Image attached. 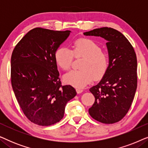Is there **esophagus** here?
<instances>
[{"label": "esophagus", "mask_w": 148, "mask_h": 148, "mask_svg": "<svg viewBox=\"0 0 148 148\" xmlns=\"http://www.w3.org/2000/svg\"><path fill=\"white\" fill-rule=\"evenodd\" d=\"M76 91H77V94H81V93L82 92H83V89H82V88H77L76 89Z\"/></svg>", "instance_id": "1"}]
</instances>
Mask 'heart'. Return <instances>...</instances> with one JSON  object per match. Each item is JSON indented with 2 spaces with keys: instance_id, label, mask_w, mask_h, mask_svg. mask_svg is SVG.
Segmentation results:
<instances>
[{
  "instance_id": "b5f03b06",
  "label": "heart",
  "mask_w": 148,
  "mask_h": 148,
  "mask_svg": "<svg viewBox=\"0 0 148 148\" xmlns=\"http://www.w3.org/2000/svg\"><path fill=\"white\" fill-rule=\"evenodd\" d=\"M73 55L75 57H84L80 69L71 71L64 75L66 84L77 88H83L96 79H100L106 72L108 66V57L102 51L96 42L88 38H80L72 44V50L60 47L56 50L54 59L58 66L63 70L69 69Z\"/></svg>"
}]
</instances>
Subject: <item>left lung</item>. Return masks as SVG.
Instances as JSON below:
<instances>
[{"label":"left lung","mask_w":148,"mask_h":148,"mask_svg":"<svg viewBox=\"0 0 148 148\" xmlns=\"http://www.w3.org/2000/svg\"><path fill=\"white\" fill-rule=\"evenodd\" d=\"M85 36L106 40L108 66L102 79L90 89L95 102L89 114L105 124L121 121L130 108L137 89V57L129 40L120 32L101 27L84 32Z\"/></svg>","instance_id":"obj_1"}]
</instances>
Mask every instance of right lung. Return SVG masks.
<instances>
[{"instance_id":"obj_1","label":"right lung","mask_w":148,"mask_h":148,"mask_svg":"<svg viewBox=\"0 0 148 148\" xmlns=\"http://www.w3.org/2000/svg\"><path fill=\"white\" fill-rule=\"evenodd\" d=\"M37 27L18 42L11 55V84L26 117L50 126L63 118L66 103L76 96L71 86L61 85L54 54L71 33Z\"/></svg>"}]
</instances>
